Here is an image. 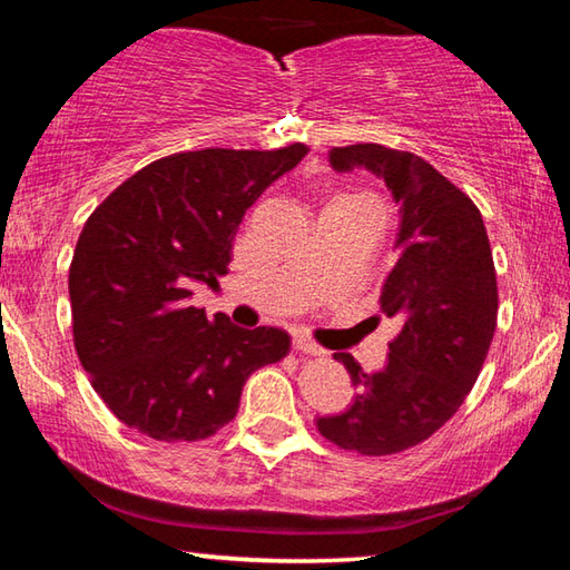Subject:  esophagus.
<instances>
[{"mask_svg": "<svg viewBox=\"0 0 570 570\" xmlns=\"http://www.w3.org/2000/svg\"><path fill=\"white\" fill-rule=\"evenodd\" d=\"M294 350L298 352V354H312V356H320V354H324L320 346H316L314 342H308L306 336H294Z\"/></svg>", "mask_w": 570, "mask_h": 570, "instance_id": "1", "label": "esophagus"}]
</instances>
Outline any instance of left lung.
Returning a JSON list of instances; mask_svg holds the SVG:
<instances>
[{"label": "left lung", "instance_id": "8db88e82", "mask_svg": "<svg viewBox=\"0 0 570 570\" xmlns=\"http://www.w3.org/2000/svg\"><path fill=\"white\" fill-rule=\"evenodd\" d=\"M330 163L336 173L370 170L400 206L397 262L380 304L402 330L380 372L334 354L360 394L316 428L342 450L392 455L438 432L478 380L498 320L493 250L478 206L420 156L356 142L332 148Z\"/></svg>", "mask_w": 570, "mask_h": 570}]
</instances>
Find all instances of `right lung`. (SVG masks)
<instances>
[{
    "instance_id": "obj_1",
    "label": "right lung",
    "mask_w": 570,
    "mask_h": 570,
    "mask_svg": "<svg viewBox=\"0 0 570 570\" xmlns=\"http://www.w3.org/2000/svg\"><path fill=\"white\" fill-rule=\"evenodd\" d=\"M306 146L176 153L135 173L92 210L70 264L75 350L115 417L153 440H206L236 417L258 366L288 334L240 330L190 306L218 288L246 210Z\"/></svg>"
}]
</instances>
